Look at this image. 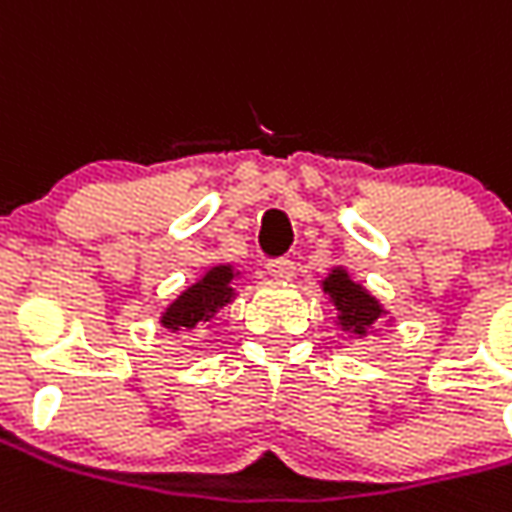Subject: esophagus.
Listing matches in <instances>:
<instances>
[{
  "instance_id": "esophagus-1",
  "label": "esophagus",
  "mask_w": 512,
  "mask_h": 512,
  "mask_svg": "<svg viewBox=\"0 0 512 512\" xmlns=\"http://www.w3.org/2000/svg\"><path fill=\"white\" fill-rule=\"evenodd\" d=\"M268 277L280 282L293 280V277H296V266H293V260H271V263H268Z\"/></svg>"
}]
</instances>
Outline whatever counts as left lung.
<instances>
[{"label":"left lung","instance_id":"8db88e82","mask_svg":"<svg viewBox=\"0 0 512 512\" xmlns=\"http://www.w3.org/2000/svg\"><path fill=\"white\" fill-rule=\"evenodd\" d=\"M321 291L327 293L330 305L335 307V324L343 332H349V338H366L377 332V324L388 318L391 313L382 307V302L368 291L366 285L352 280V274L343 266H332L327 277L321 280Z\"/></svg>","mask_w":512,"mask_h":512}]
</instances>
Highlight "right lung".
<instances>
[{
	"label": "right lung",
	"instance_id": "obj_1",
	"mask_svg": "<svg viewBox=\"0 0 512 512\" xmlns=\"http://www.w3.org/2000/svg\"><path fill=\"white\" fill-rule=\"evenodd\" d=\"M238 277H241V271L232 263H216V266L205 268V274L199 280L182 288L166 305V310L160 313V327L174 335L210 327L221 310L232 305V299L238 296V291L232 288V280H238Z\"/></svg>",
	"mask_w": 512,
	"mask_h": 512
}]
</instances>
